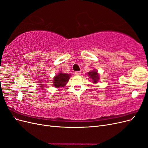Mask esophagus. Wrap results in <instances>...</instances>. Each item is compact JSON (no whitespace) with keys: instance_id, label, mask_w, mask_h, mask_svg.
<instances>
[{"instance_id":"1","label":"esophagus","mask_w":148,"mask_h":148,"mask_svg":"<svg viewBox=\"0 0 148 148\" xmlns=\"http://www.w3.org/2000/svg\"><path fill=\"white\" fill-rule=\"evenodd\" d=\"M75 75H77V76H79V75H81V72H80V71H75Z\"/></svg>"}]
</instances>
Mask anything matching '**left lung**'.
<instances>
[{
  "label": "left lung",
  "instance_id": "8db88e82",
  "mask_svg": "<svg viewBox=\"0 0 148 148\" xmlns=\"http://www.w3.org/2000/svg\"><path fill=\"white\" fill-rule=\"evenodd\" d=\"M88 76L92 79L93 83H97L98 80L99 79V75L98 74L97 71L96 69H94L92 71L88 72Z\"/></svg>",
  "mask_w": 148,
  "mask_h": 148
}]
</instances>
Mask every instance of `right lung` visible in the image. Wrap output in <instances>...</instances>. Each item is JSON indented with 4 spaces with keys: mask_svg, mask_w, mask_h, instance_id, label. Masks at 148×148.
Wrapping results in <instances>:
<instances>
[{
    "mask_svg": "<svg viewBox=\"0 0 148 148\" xmlns=\"http://www.w3.org/2000/svg\"><path fill=\"white\" fill-rule=\"evenodd\" d=\"M70 75L63 73H59L57 75L53 78V86L56 88H60V87H64L65 86L66 84L68 83L70 77Z\"/></svg>",
    "mask_w": 148,
    "mask_h": 148,
    "instance_id": "1",
    "label": "right lung"
}]
</instances>
